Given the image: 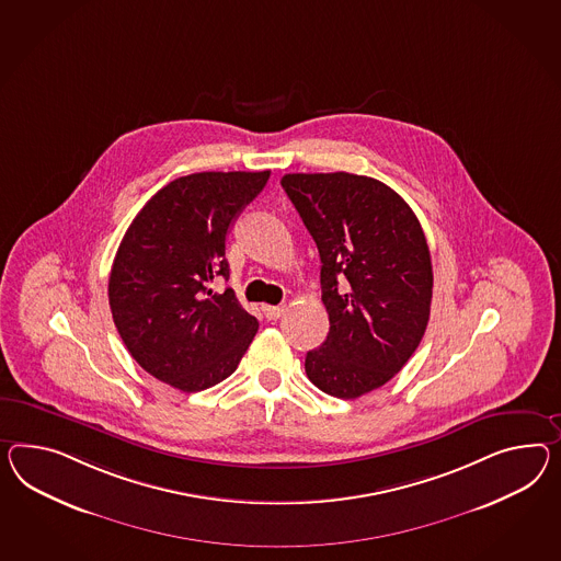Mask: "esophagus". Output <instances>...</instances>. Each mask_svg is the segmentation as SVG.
<instances>
[{"instance_id":"34e87169","label":"esophagus","mask_w":561,"mask_h":561,"mask_svg":"<svg viewBox=\"0 0 561 561\" xmlns=\"http://www.w3.org/2000/svg\"><path fill=\"white\" fill-rule=\"evenodd\" d=\"M262 311H264L266 319H280V317L285 316V307L283 305H264Z\"/></svg>"}]
</instances>
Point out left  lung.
Segmentation results:
<instances>
[{
    "mask_svg": "<svg viewBox=\"0 0 561 561\" xmlns=\"http://www.w3.org/2000/svg\"><path fill=\"white\" fill-rule=\"evenodd\" d=\"M321 259L330 333L307 352L319 390L358 399L387 385L427 330L433 271L413 209L385 183L352 173L280 179Z\"/></svg>",
    "mask_w": 561,
    "mask_h": 561,
    "instance_id": "left-lung-1",
    "label": "left lung"
}]
</instances>
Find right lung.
<instances>
[{
    "label": "right lung",
    "mask_w": 561,
    "mask_h": 561,
    "mask_svg": "<svg viewBox=\"0 0 561 561\" xmlns=\"http://www.w3.org/2000/svg\"><path fill=\"white\" fill-rule=\"evenodd\" d=\"M271 171L195 173L174 179L134 217L110 274L115 328L146 373L183 392L226 380L252 344L259 321L228 280L231 224Z\"/></svg>",
    "instance_id": "1"
}]
</instances>
